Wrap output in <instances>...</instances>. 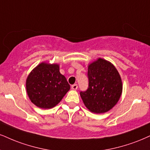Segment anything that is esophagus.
Returning a JSON list of instances; mask_svg holds the SVG:
<instances>
[{"instance_id":"esophagus-1","label":"esophagus","mask_w":150,"mask_h":150,"mask_svg":"<svg viewBox=\"0 0 150 150\" xmlns=\"http://www.w3.org/2000/svg\"><path fill=\"white\" fill-rule=\"evenodd\" d=\"M78 88V85L77 84H74L71 86V89L72 90H76Z\"/></svg>"}]
</instances>
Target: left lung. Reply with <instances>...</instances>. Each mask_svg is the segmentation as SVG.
<instances>
[{"instance_id":"left-lung-1","label":"left lung","mask_w":150,"mask_h":150,"mask_svg":"<svg viewBox=\"0 0 150 150\" xmlns=\"http://www.w3.org/2000/svg\"><path fill=\"white\" fill-rule=\"evenodd\" d=\"M88 88L81 91L85 106L95 113L108 111L117 103L122 83L116 68L106 60L99 58L88 66Z\"/></svg>"}]
</instances>
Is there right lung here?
I'll use <instances>...</instances> for the list:
<instances>
[{"mask_svg":"<svg viewBox=\"0 0 150 150\" xmlns=\"http://www.w3.org/2000/svg\"><path fill=\"white\" fill-rule=\"evenodd\" d=\"M69 89V84L56 64L42 62L30 72L26 80L28 95L35 106L42 108L56 106Z\"/></svg>","mask_w":150,"mask_h":150,"instance_id":"right-lung-1","label":"right lung"}]
</instances>
